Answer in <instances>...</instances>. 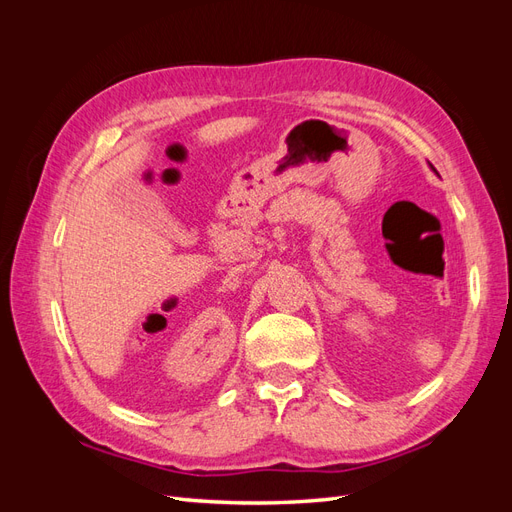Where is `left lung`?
<instances>
[{
	"label": "left lung",
	"mask_w": 512,
	"mask_h": 512,
	"mask_svg": "<svg viewBox=\"0 0 512 512\" xmlns=\"http://www.w3.org/2000/svg\"><path fill=\"white\" fill-rule=\"evenodd\" d=\"M429 166H431V164H429ZM431 170H433V173H436V168H433V166H431Z\"/></svg>",
	"instance_id": "left-lung-1"
}]
</instances>
